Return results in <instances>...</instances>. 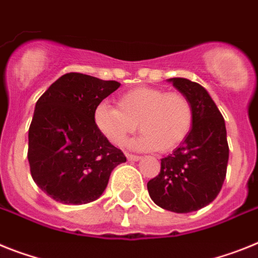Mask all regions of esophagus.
<instances>
[{
    "label": "esophagus",
    "instance_id": "obj_1",
    "mask_svg": "<svg viewBox=\"0 0 258 258\" xmlns=\"http://www.w3.org/2000/svg\"><path fill=\"white\" fill-rule=\"evenodd\" d=\"M126 158L127 160H133V162H136V160H140L141 156L140 155H134V154H126Z\"/></svg>",
    "mask_w": 258,
    "mask_h": 258
}]
</instances>
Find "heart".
<instances>
[{"label":"heart","mask_w":258,"mask_h":258,"mask_svg":"<svg viewBox=\"0 0 258 258\" xmlns=\"http://www.w3.org/2000/svg\"><path fill=\"white\" fill-rule=\"evenodd\" d=\"M99 131L116 146L140 131V149L168 153L186 140L195 122V111L188 96L179 91L156 87H137L118 96L117 107L100 103L95 109Z\"/></svg>","instance_id":"1"}]
</instances>
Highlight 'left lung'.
Wrapping results in <instances>:
<instances>
[{
	"mask_svg": "<svg viewBox=\"0 0 258 258\" xmlns=\"http://www.w3.org/2000/svg\"><path fill=\"white\" fill-rule=\"evenodd\" d=\"M169 81L190 100L195 122L186 140L160 160V172L147 182V190L162 209L190 213L221 192L230 151L227 132L223 116L201 85L185 78Z\"/></svg>",
	"mask_w": 258,
	"mask_h": 258,
	"instance_id": "left-lung-1",
	"label": "left lung"
}]
</instances>
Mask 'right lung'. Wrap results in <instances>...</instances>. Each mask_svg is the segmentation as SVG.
<instances>
[{"label":"right lung","mask_w":258,"mask_h":258,"mask_svg":"<svg viewBox=\"0 0 258 258\" xmlns=\"http://www.w3.org/2000/svg\"><path fill=\"white\" fill-rule=\"evenodd\" d=\"M120 87L81 73H68L35 105L28 129V163L36 185L54 201L87 204L102 196L112 169L126 162L95 122V109Z\"/></svg>","instance_id":"1"}]
</instances>
